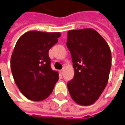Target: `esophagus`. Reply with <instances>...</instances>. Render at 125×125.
<instances>
[{"label": "esophagus", "instance_id": "1", "mask_svg": "<svg viewBox=\"0 0 125 125\" xmlns=\"http://www.w3.org/2000/svg\"><path fill=\"white\" fill-rule=\"evenodd\" d=\"M63 72H64V68L62 69H61V70H60V73H61V74H62V73H63Z\"/></svg>", "mask_w": 125, "mask_h": 125}]
</instances>
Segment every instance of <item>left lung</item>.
<instances>
[{"label": "left lung", "instance_id": "8db88e82", "mask_svg": "<svg viewBox=\"0 0 125 125\" xmlns=\"http://www.w3.org/2000/svg\"><path fill=\"white\" fill-rule=\"evenodd\" d=\"M67 46L72 58L74 76L67 87L72 99L90 105L98 99L107 84L111 66L110 48L96 30L69 31Z\"/></svg>", "mask_w": 125, "mask_h": 125}]
</instances>
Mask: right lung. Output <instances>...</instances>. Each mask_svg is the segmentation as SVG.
Instances as JSON below:
<instances>
[{"label": "right lung", "mask_w": 125, "mask_h": 125, "mask_svg": "<svg viewBox=\"0 0 125 125\" xmlns=\"http://www.w3.org/2000/svg\"><path fill=\"white\" fill-rule=\"evenodd\" d=\"M59 32L30 31L19 38L11 57V69L18 88L27 99L41 101L52 94L58 73L51 67L49 50Z\"/></svg>", "instance_id": "1"}]
</instances>
